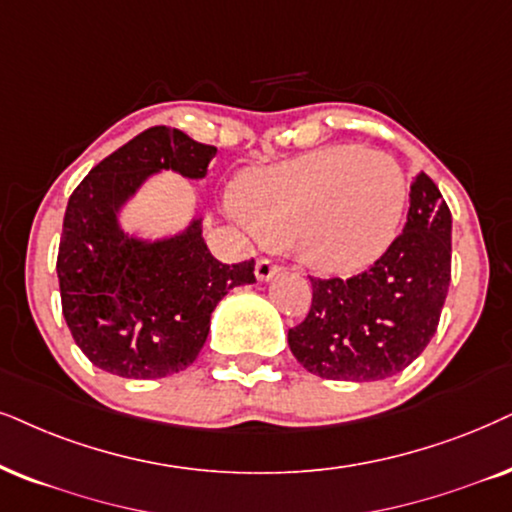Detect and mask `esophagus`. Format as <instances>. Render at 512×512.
Masks as SVG:
<instances>
[{
    "label": "esophagus",
    "mask_w": 512,
    "mask_h": 512,
    "mask_svg": "<svg viewBox=\"0 0 512 512\" xmlns=\"http://www.w3.org/2000/svg\"><path fill=\"white\" fill-rule=\"evenodd\" d=\"M278 271H281V269H278L276 264L269 262V260H257V264H255L257 281H271V278H274Z\"/></svg>",
    "instance_id": "esophagus-1"
}]
</instances>
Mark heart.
I'll return each instance as SVG.
<instances>
[{"label":"heart","instance_id":"obj_1","mask_svg":"<svg viewBox=\"0 0 512 512\" xmlns=\"http://www.w3.org/2000/svg\"><path fill=\"white\" fill-rule=\"evenodd\" d=\"M406 179L397 160L359 146H326L250 172L231 217L252 236L295 245L323 274H354L399 234Z\"/></svg>","mask_w":512,"mask_h":512}]
</instances>
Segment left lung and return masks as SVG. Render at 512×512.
Returning a JSON list of instances; mask_svg holds the SVG:
<instances>
[{
    "mask_svg": "<svg viewBox=\"0 0 512 512\" xmlns=\"http://www.w3.org/2000/svg\"><path fill=\"white\" fill-rule=\"evenodd\" d=\"M451 283V212L428 174L411 186L401 236L364 274L312 278V307L288 331L293 357L326 380L397 375L428 347Z\"/></svg>",
    "mask_w": 512,
    "mask_h": 512,
    "instance_id": "1",
    "label": "left lung"
}]
</instances>
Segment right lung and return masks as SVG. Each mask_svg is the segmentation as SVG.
<instances>
[{"instance_id":"obj_1","label":"right lung","mask_w":512,"mask_h":512,"mask_svg":"<svg viewBox=\"0 0 512 512\" xmlns=\"http://www.w3.org/2000/svg\"><path fill=\"white\" fill-rule=\"evenodd\" d=\"M215 155V146L177 127H148L92 167L70 196L56 262L63 316L101 371L132 380L184 371L208 340L219 300L255 283L252 260L222 264L210 255L203 217L160 238L122 224L125 205L153 174L205 179Z\"/></svg>"}]
</instances>
